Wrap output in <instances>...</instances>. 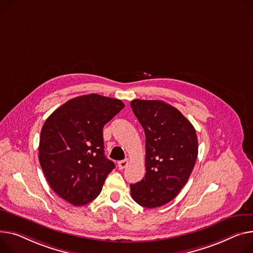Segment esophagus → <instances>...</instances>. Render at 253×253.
<instances>
[{"label": "esophagus", "mask_w": 253, "mask_h": 253, "mask_svg": "<svg viewBox=\"0 0 253 253\" xmlns=\"http://www.w3.org/2000/svg\"><path fill=\"white\" fill-rule=\"evenodd\" d=\"M128 163H129V160H128V159H125V160H123V161L118 162V168H119V170L125 169L126 166L128 165Z\"/></svg>", "instance_id": "34e87169"}]
</instances>
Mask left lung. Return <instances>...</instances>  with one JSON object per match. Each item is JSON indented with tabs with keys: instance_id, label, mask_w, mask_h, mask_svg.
I'll use <instances>...</instances> for the list:
<instances>
[{
	"instance_id": "obj_1",
	"label": "left lung",
	"mask_w": 253,
	"mask_h": 253,
	"mask_svg": "<svg viewBox=\"0 0 253 253\" xmlns=\"http://www.w3.org/2000/svg\"><path fill=\"white\" fill-rule=\"evenodd\" d=\"M131 108L145 133V176L130 185L135 203L147 209L174 199L194 168L198 141L192 124L162 100L133 99Z\"/></svg>"
}]
</instances>
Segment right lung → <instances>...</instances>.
<instances>
[{"instance_id":"obj_1","label":"right lung","mask_w":253,"mask_h":253,"mask_svg":"<svg viewBox=\"0 0 253 253\" xmlns=\"http://www.w3.org/2000/svg\"><path fill=\"white\" fill-rule=\"evenodd\" d=\"M124 108L120 99L91 93L59 107L45 120L39 159L52 189L80 207L97 197L115 164L105 157L103 128Z\"/></svg>"}]
</instances>
